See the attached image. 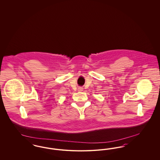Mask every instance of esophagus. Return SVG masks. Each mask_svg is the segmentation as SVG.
<instances>
[{
  "label": "esophagus",
  "mask_w": 160,
  "mask_h": 160,
  "mask_svg": "<svg viewBox=\"0 0 160 160\" xmlns=\"http://www.w3.org/2000/svg\"><path fill=\"white\" fill-rule=\"evenodd\" d=\"M83 88H81V87L78 88V91H83Z\"/></svg>",
  "instance_id": "34e87169"
}]
</instances>
